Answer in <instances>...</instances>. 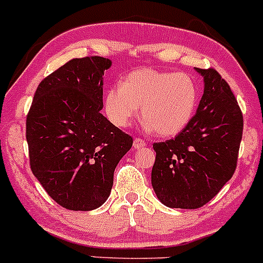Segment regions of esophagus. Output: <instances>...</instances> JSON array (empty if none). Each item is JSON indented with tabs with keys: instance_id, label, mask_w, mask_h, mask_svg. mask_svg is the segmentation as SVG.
<instances>
[{
	"instance_id": "obj_1",
	"label": "esophagus",
	"mask_w": 263,
	"mask_h": 263,
	"mask_svg": "<svg viewBox=\"0 0 263 263\" xmlns=\"http://www.w3.org/2000/svg\"><path fill=\"white\" fill-rule=\"evenodd\" d=\"M133 145H134L135 149H140V148H143L145 145V142L142 139V138H135L134 139V143H133Z\"/></svg>"
}]
</instances>
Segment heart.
<instances>
[{
	"instance_id": "1",
	"label": "heart",
	"mask_w": 263,
	"mask_h": 263,
	"mask_svg": "<svg viewBox=\"0 0 263 263\" xmlns=\"http://www.w3.org/2000/svg\"><path fill=\"white\" fill-rule=\"evenodd\" d=\"M199 90L186 73L151 68L129 73L105 96V111L114 125L125 128L140 107L145 128L159 137H173L189 125L196 111Z\"/></svg>"
}]
</instances>
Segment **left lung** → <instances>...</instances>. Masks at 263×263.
I'll list each match as a JSON object with an SVG mask.
<instances>
[{"label":"left lung","mask_w":263,"mask_h":263,"mask_svg":"<svg viewBox=\"0 0 263 263\" xmlns=\"http://www.w3.org/2000/svg\"><path fill=\"white\" fill-rule=\"evenodd\" d=\"M204 76V95L189 125L175 138L154 143L152 186L170 208L197 209L221 190L237 168L243 114L224 78L214 68Z\"/></svg>","instance_id":"left-lung-1"}]
</instances>
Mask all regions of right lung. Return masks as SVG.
Masks as SVG:
<instances>
[{
	"instance_id": "obj_1",
	"label": "right lung",
	"mask_w": 263,
	"mask_h": 263,
	"mask_svg": "<svg viewBox=\"0 0 263 263\" xmlns=\"http://www.w3.org/2000/svg\"><path fill=\"white\" fill-rule=\"evenodd\" d=\"M110 66L102 57L71 59L39 83L26 115L31 172L64 209L101 206L133 145L130 135L100 112L102 76Z\"/></svg>"
}]
</instances>
